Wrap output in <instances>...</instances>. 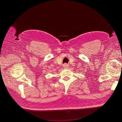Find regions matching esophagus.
Returning <instances> with one entry per match:
<instances>
[{"mask_svg": "<svg viewBox=\"0 0 122 122\" xmlns=\"http://www.w3.org/2000/svg\"><path fill=\"white\" fill-rule=\"evenodd\" d=\"M68 65L67 64H64V65H63V68H64V69H67L68 68Z\"/></svg>", "mask_w": 122, "mask_h": 122, "instance_id": "esophagus-1", "label": "esophagus"}]
</instances>
